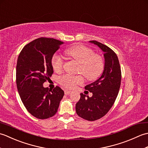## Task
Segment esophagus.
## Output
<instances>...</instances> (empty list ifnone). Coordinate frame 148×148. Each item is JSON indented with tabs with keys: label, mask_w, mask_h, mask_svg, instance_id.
Listing matches in <instances>:
<instances>
[{
	"label": "esophagus",
	"mask_w": 148,
	"mask_h": 148,
	"mask_svg": "<svg viewBox=\"0 0 148 148\" xmlns=\"http://www.w3.org/2000/svg\"><path fill=\"white\" fill-rule=\"evenodd\" d=\"M64 93H65V95H69V94H70L71 92H70V91H69V90H65L64 91Z\"/></svg>",
	"instance_id": "obj_1"
}]
</instances>
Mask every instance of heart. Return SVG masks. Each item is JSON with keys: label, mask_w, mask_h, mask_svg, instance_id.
<instances>
[{"label": "heart", "mask_w": 148, "mask_h": 148, "mask_svg": "<svg viewBox=\"0 0 148 148\" xmlns=\"http://www.w3.org/2000/svg\"><path fill=\"white\" fill-rule=\"evenodd\" d=\"M65 54L69 57L80 63L79 72L82 73L87 79L93 81L97 79L102 73L104 68V62L102 57L98 54H95L93 50L82 45H76L65 51ZM64 59L59 54L56 53L51 58V65L56 72L60 71L64 66ZM81 75L71 76L64 74L59 79V82L62 86L72 89L78 84L83 82Z\"/></svg>", "instance_id": "obj_1"}]
</instances>
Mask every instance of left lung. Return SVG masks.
Masks as SVG:
<instances>
[{
    "instance_id": "8db88e82",
    "label": "left lung",
    "mask_w": 148,
    "mask_h": 148,
    "mask_svg": "<svg viewBox=\"0 0 148 148\" xmlns=\"http://www.w3.org/2000/svg\"><path fill=\"white\" fill-rule=\"evenodd\" d=\"M90 42L103 51L104 69L98 79L84 87L93 95L89 97L81 93L80 99L76 105V111L79 117L92 121L105 116L114 104L121 85V72L118 58L113 50L96 40Z\"/></svg>"
}]
</instances>
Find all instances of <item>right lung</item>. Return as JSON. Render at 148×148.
<instances>
[{"label": "right lung", "instance_id": "1", "mask_svg": "<svg viewBox=\"0 0 148 148\" xmlns=\"http://www.w3.org/2000/svg\"><path fill=\"white\" fill-rule=\"evenodd\" d=\"M64 42L40 37L27 44L18 56L16 86L23 105L38 119H47L58 111L64 92L56 86L53 90L43 86L53 73L51 58Z\"/></svg>", "mask_w": 148, "mask_h": 148}]
</instances>
